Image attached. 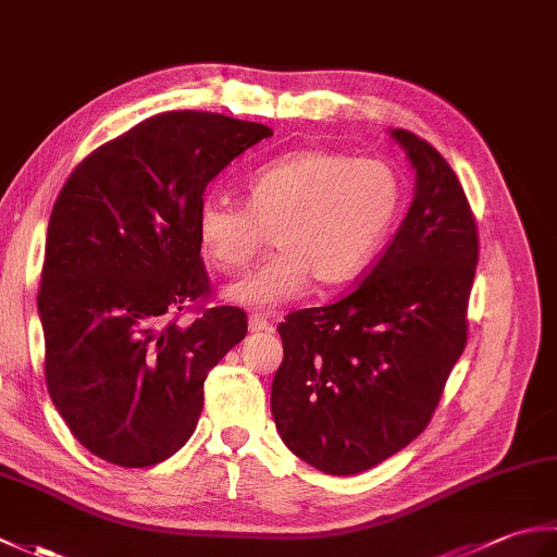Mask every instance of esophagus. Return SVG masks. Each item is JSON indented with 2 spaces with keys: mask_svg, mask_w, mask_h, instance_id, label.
<instances>
[{
  "mask_svg": "<svg viewBox=\"0 0 557 557\" xmlns=\"http://www.w3.org/2000/svg\"><path fill=\"white\" fill-rule=\"evenodd\" d=\"M248 330H251V333H270V330H272V323L268 321L265 315L251 313V315H248Z\"/></svg>",
  "mask_w": 557,
  "mask_h": 557,
  "instance_id": "obj_1",
  "label": "esophagus"
}]
</instances>
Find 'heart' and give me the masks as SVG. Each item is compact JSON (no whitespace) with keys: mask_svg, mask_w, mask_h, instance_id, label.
<instances>
[{"mask_svg":"<svg viewBox=\"0 0 557 557\" xmlns=\"http://www.w3.org/2000/svg\"><path fill=\"white\" fill-rule=\"evenodd\" d=\"M246 206L208 196L196 210V239L220 275H242L272 234L277 253L224 297L277 309L309 289L339 287L371 263L399 212L395 170L375 158L299 150L244 180Z\"/></svg>","mask_w":557,"mask_h":557,"instance_id":"b5f03b06","label":"heart"}]
</instances>
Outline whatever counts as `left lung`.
<instances>
[{"instance_id": "left-lung-1", "label": "left lung", "mask_w": 557, "mask_h": 557, "mask_svg": "<svg viewBox=\"0 0 557 557\" xmlns=\"http://www.w3.org/2000/svg\"><path fill=\"white\" fill-rule=\"evenodd\" d=\"M417 170L407 218L347 297L294 311L270 409L294 455L333 476L407 447L467 347L479 232L457 174L431 144L389 132Z\"/></svg>"}]
</instances>
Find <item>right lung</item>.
<instances>
[{
  "label": "right lung",
  "mask_w": 557,
  "mask_h": 557,
  "mask_svg": "<svg viewBox=\"0 0 557 557\" xmlns=\"http://www.w3.org/2000/svg\"><path fill=\"white\" fill-rule=\"evenodd\" d=\"M268 136L215 112H162L92 150L57 196L38 292L45 381L76 441L110 465L172 457L196 431L208 371L246 335L242 309L200 306L196 210ZM191 305L199 315L176 324Z\"/></svg>",
  "instance_id": "obj_1"
}]
</instances>
